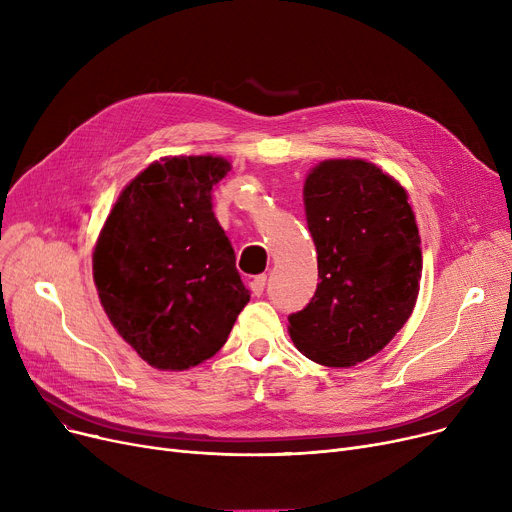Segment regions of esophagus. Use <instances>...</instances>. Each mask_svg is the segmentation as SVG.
I'll return each mask as SVG.
<instances>
[{"mask_svg":"<svg viewBox=\"0 0 512 512\" xmlns=\"http://www.w3.org/2000/svg\"><path fill=\"white\" fill-rule=\"evenodd\" d=\"M265 276H257V278H253L251 282H249V288H251V292L255 294V297H261L263 294V290H265Z\"/></svg>","mask_w":512,"mask_h":512,"instance_id":"34e87169","label":"esophagus"}]
</instances>
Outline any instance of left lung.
<instances>
[{"mask_svg": "<svg viewBox=\"0 0 512 512\" xmlns=\"http://www.w3.org/2000/svg\"><path fill=\"white\" fill-rule=\"evenodd\" d=\"M305 218L317 251V290L288 317L299 351L326 367L367 361L411 317L421 238L409 195L367 159H326L307 174Z\"/></svg>", "mask_w": 512, "mask_h": 512, "instance_id": "1", "label": "left lung"}]
</instances>
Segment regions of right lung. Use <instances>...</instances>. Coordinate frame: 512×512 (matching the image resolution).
<instances>
[{"mask_svg":"<svg viewBox=\"0 0 512 512\" xmlns=\"http://www.w3.org/2000/svg\"><path fill=\"white\" fill-rule=\"evenodd\" d=\"M232 164L220 155H170L134 176L93 249L101 307L151 367L191 369L224 346L249 290L211 209Z\"/></svg>","mask_w":512,"mask_h":512,"instance_id":"1","label":"right lung"}]
</instances>
